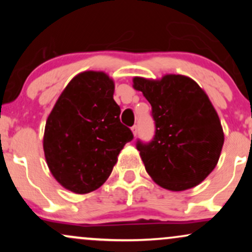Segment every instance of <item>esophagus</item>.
<instances>
[{
    "mask_svg": "<svg viewBox=\"0 0 252 252\" xmlns=\"http://www.w3.org/2000/svg\"><path fill=\"white\" fill-rule=\"evenodd\" d=\"M131 131H132V134H134V136L137 135V126H131Z\"/></svg>",
    "mask_w": 252,
    "mask_h": 252,
    "instance_id": "esophagus-1",
    "label": "esophagus"
}]
</instances>
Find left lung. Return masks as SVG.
<instances>
[{
    "label": "left lung",
    "mask_w": 252,
    "mask_h": 252,
    "mask_svg": "<svg viewBox=\"0 0 252 252\" xmlns=\"http://www.w3.org/2000/svg\"><path fill=\"white\" fill-rule=\"evenodd\" d=\"M132 86L150 103L155 121L152 142L136 144L147 173L173 192L198 186L216 168L224 144L220 120L206 92L181 74L135 77Z\"/></svg>",
    "instance_id": "8db88e82"
}]
</instances>
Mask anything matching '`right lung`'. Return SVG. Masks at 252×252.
Returning a JSON list of instances; mask_svg holds the SVG:
<instances>
[{"label":"right lung","instance_id":"add662e5","mask_svg":"<svg viewBox=\"0 0 252 252\" xmlns=\"http://www.w3.org/2000/svg\"><path fill=\"white\" fill-rule=\"evenodd\" d=\"M115 83L100 71L77 74L46 121L43 152L63 189L86 194L108 180L132 132L120 121Z\"/></svg>","mask_w":252,"mask_h":252}]
</instances>
